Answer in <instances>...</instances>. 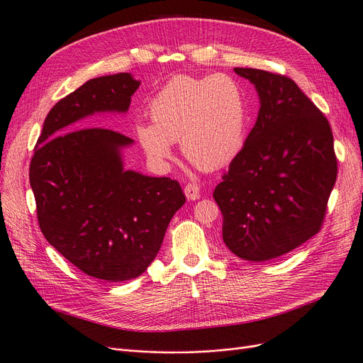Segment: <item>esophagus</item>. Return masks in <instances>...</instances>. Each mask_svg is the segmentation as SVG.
I'll return each instance as SVG.
<instances>
[{
  "instance_id": "obj_1",
  "label": "esophagus",
  "mask_w": 363,
  "mask_h": 363,
  "mask_svg": "<svg viewBox=\"0 0 363 363\" xmlns=\"http://www.w3.org/2000/svg\"><path fill=\"white\" fill-rule=\"evenodd\" d=\"M184 191H185L186 199H190V200H197L200 197V186L196 182H189V184H186Z\"/></svg>"
}]
</instances>
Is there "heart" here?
Wrapping results in <instances>:
<instances>
[{
	"instance_id": "b5f03b06",
	"label": "heart",
	"mask_w": 363,
	"mask_h": 363,
	"mask_svg": "<svg viewBox=\"0 0 363 363\" xmlns=\"http://www.w3.org/2000/svg\"><path fill=\"white\" fill-rule=\"evenodd\" d=\"M152 124L139 123L145 152L167 160L172 143L199 169L213 170L232 161L245 140L248 123L245 94L232 76L177 74L150 101Z\"/></svg>"
}]
</instances>
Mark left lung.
Here are the masks:
<instances>
[{
  "label": "left lung",
  "mask_w": 363,
  "mask_h": 363,
  "mask_svg": "<svg viewBox=\"0 0 363 363\" xmlns=\"http://www.w3.org/2000/svg\"><path fill=\"white\" fill-rule=\"evenodd\" d=\"M235 72L256 86L260 111L213 199L227 248L266 262L320 232L338 160L328 118L294 80L257 69Z\"/></svg>",
  "instance_id": "obj_1"
}]
</instances>
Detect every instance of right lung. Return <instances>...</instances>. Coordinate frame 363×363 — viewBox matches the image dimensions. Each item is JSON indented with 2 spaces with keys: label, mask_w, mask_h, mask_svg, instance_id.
<instances>
[{
  "label": "right lung",
  "mask_w": 363,
  "mask_h": 363,
  "mask_svg": "<svg viewBox=\"0 0 363 363\" xmlns=\"http://www.w3.org/2000/svg\"><path fill=\"white\" fill-rule=\"evenodd\" d=\"M139 85L130 73H118L91 79L61 99L45 119L30 164L48 242L84 274L109 283L146 271L185 203L178 181L124 169L121 147L133 143L130 138L74 124L96 112H127Z\"/></svg>",
  "instance_id": "add662e5"
}]
</instances>
